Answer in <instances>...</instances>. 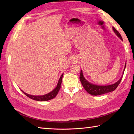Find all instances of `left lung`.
<instances>
[{
    "label": "left lung",
    "mask_w": 134,
    "mask_h": 134,
    "mask_svg": "<svg viewBox=\"0 0 134 134\" xmlns=\"http://www.w3.org/2000/svg\"><path fill=\"white\" fill-rule=\"evenodd\" d=\"M113 29L114 30L115 33L116 34V35H117L119 37H120L121 40H123V38H122L120 34L119 33L118 31L116 30L114 27H113ZM126 65H125V68H126ZM125 68H124V70H125ZM124 70L123 71V74L124 72ZM79 79H80V81L81 82L82 86H83L84 89L88 93H89L90 94L93 95V96H98V95L104 94L114 91L116 88L118 87L119 85L120 84L122 79V77L119 79L117 82H116V83L114 84L108 85V86H98V85H93L92 83H90L89 82L87 81L84 78V76L83 75V73H82V71L81 70V74H80V76H79Z\"/></svg>",
    "instance_id": "1"
}]
</instances>
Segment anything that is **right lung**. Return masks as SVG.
<instances>
[{
  "mask_svg": "<svg viewBox=\"0 0 134 134\" xmlns=\"http://www.w3.org/2000/svg\"><path fill=\"white\" fill-rule=\"evenodd\" d=\"M63 76V74L61 75L60 78L58 83L57 85V86L56 88L54 89L52 92L47 94H45L43 96H32V95H29L28 94L24 92L23 91H22L25 95H26L28 97L33 99L34 100H36V101H48L50 100V99H52L53 98H55L56 96V95L58 94V93L59 92V91L61 87V84H62V78Z\"/></svg>",
  "mask_w": 134,
  "mask_h": 134,
  "instance_id": "1",
  "label": "right lung"
}]
</instances>
